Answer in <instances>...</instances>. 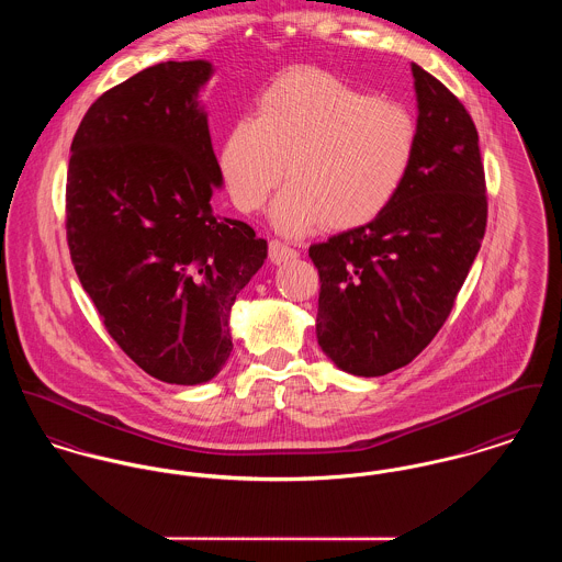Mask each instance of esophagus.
<instances>
[{"label": "esophagus", "instance_id": "34e87169", "mask_svg": "<svg viewBox=\"0 0 562 562\" xmlns=\"http://www.w3.org/2000/svg\"><path fill=\"white\" fill-rule=\"evenodd\" d=\"M268 256H270V261L281 263V261H288V259L299 257V251L292 249L290 245L281 243V240H270V245H268Z\"/></svg>", "mask_w": 562, "mask_h": 562}]
</instances>
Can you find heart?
Wrapping results in <instances>:
<instances>
[{
  "label": "heart",
  "mask_w": 562,
  "mask_h": 562,
  "mask_svg": "<svg viewBox=\"0 0 562 562\" xmlns=\"http://www.w3.org/2000/svg\"><path fill=\"white\" fill-rule=\"evenodd\" d=\"M416 122L404 104L301 66L257 97L254 117L225 135L218 167L232 202L257 212L283 180L272 207L288 234L322 225L352 229L378 218L400 195L416 154Z\"/></svg>",
  "instance_id": "1"
}]
</instances>
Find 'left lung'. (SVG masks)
<instances>
[{"label":"left lung","mask_w":562,"mask_h":562,"mask_svg":"<svg viewBox=\"0 0 562 562\" xmlns=\"http://www.w3.org/2000/svg\"><path fill=\"white\" fill-rule=\"evenodd\" d=\"M418 102L408 178L378 218L311 245L317 344L339 369L375 378L418 357L447 322L487 225L476 126L460 99L412 64Z\"/></svg>","instance_id":"left-lung-1"}]
</instances>
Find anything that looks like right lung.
I'll return each mask as SVG.
<instances>
[{"label": "right lung", "mask_w": 562, "mask_h": 562, "mask_svg": "<svg viewBox=\"0 0 562 562\" xmlns=\"http://www.w3.org/2000/svg\"><path fill=\"white\" fill-rule=\"evenodd\" d=\"M210 61H160L83 115L66 178V240L113 341L169 384L212 380L232 352L229 311L266 240L212 212L223 176L200 90Z\"/></svg>", "instance_id": "right-lung-1"}]
</instances>
